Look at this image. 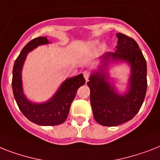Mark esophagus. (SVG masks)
<instances>
[{
  "label": "esophagus",
  "instance_id": "esophagus-1",
  "mask_svg": "<svg viewBox=\"0 0 160 160\" xmlns=\"http://www.w3.org/2000/svg\"><path fill=\"white\" fill-rule=\"evenodd\" d=\"M83 74H84V79H85V80H86V81H87V80H89V73L87 71H84V72H83Z\"/></svg>",
  "mask_w": 160,
  "mask_h": 160
}]
</instances>
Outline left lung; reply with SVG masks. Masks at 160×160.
I'll return each mask as SVG.
<instances>
[{
    "instance_id": "1",
    "label": "left lung",
    "mask_w": 160,
    "mask_h": 160,
    "mask_svg": "<svg viewBox=\"0 0 160 160\" xmlns=\"http://www.w3.org/2000/svg\"><path fill=\"white\" fill-rule=\"evenodd\" d=\"M118 46L115 52L101 57V66L87 82L90 89V103L93 118L106 127H115L132 120L141 108L147 89L146 61L133 38L117 33ZM125 61L131 67L128 90L119 95L108 81L107 69L110 62Z\"/></svg>"
}]
</instances>
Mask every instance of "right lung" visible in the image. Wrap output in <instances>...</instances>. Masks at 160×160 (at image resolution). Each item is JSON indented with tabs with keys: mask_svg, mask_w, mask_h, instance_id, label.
Listing matches in <instances>:
<instances>
[{
	"mask_svg": "<svg viewBox=\"0 0 160 160\" xmlns=\"http://www.w3.org/2000/svg\"><path fill=\"white\" fill-rule=\"evenodd\" d=\"M49 42L47 37L31 40L22 49L13 67L12 89L17 105L28 120L40 126H56L64 122L78 89L85 83L83 74H80L65 80L55 94L47 102L36 103L26 98L23 91L21 74L27 54L40 45Z\"/></svg>",
	"mask_w": 160,
	"mask_h": 160,
	"instance_id": "1",
	"label": "right lung"
}]
</instances>
